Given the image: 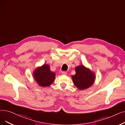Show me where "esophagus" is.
<instances>
[{
    "instance_id": "obj_1",
    "label": "esophagus",
    "mask_w": 125,
    "mask_h": 125,
    "mask_svg": "<svg viewBox=\"0 0 125 125\" xmlns=\"http://www.w3.org/2000/svg\"><path fill=\"white\" fill-rule=\"evenodd\" d=\"M62 74H63V75H66V74H67V72H65V71L62 72Z\"/></svg>"
}]
</instances>
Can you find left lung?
<instances>
[{"instance_id":"obj_1","label":"left lung","mask_w":125,"mask_h":125,"mask_svg":"<svg viewBox=\"0 0 125 125\" xmlns=\"http://www.w3.org/2000/svg\"><path fill=\"white\" fill-rule=\"evenodd\" d=\"M75 74L72 76L74 85L79 90H84L93 85L95 79V73L83 65L75 68Z\"/></svg>"}]
</instances>
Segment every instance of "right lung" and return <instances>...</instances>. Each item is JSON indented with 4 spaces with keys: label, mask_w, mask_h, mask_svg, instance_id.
Returning <instances> with one entry per match:
<instances>
[{
    "label": "right lung",
    "mask_w": 125,
    "mask_h": 125,
    "mask_svg": "<svg viewBox=\"0 0 125 125\" xmlns=\"http://www.w3.org/2000/svg\"><path fill=\"white\" fill-rule=\"evenodd\" d=\"M56 73L51 71L50 66L47 64H43L38 67L33 72V77L37 83L40 86H51L55 79Z\"/></svg>",
    "instance_id": "add662e5"
}]
</instances>
